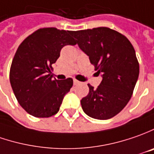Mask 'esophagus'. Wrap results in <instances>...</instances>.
I'll list each match as a JSON object with an SVG mask.
<instances>
[{"label": "esophagus", "instance_id": "34e87169", "mask_svg": "<svg viewBox=\"0 0 154 154\" xmlns=\"http://www.w3.org/2000/svg\"><path fill=\"white\" fill-rule=\"evenodd\" d=\"M73 83H74V85H77V84H79L80 82L79 81H77L76 79H73Z\"/></svg>", "mask_w": 154, "mask_h": 154}]
</instances>
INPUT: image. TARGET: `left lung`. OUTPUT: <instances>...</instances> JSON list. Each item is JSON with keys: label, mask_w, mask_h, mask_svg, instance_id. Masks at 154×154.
Returning a JSON list of instances; mask_svg holds the SVG:
<instances>
[{"label": "left lung", "mask_w": 154, "mask_h": 154, "mask_svg": "<svg viewBox=\"0 0 154 154\" xmlns=\"http://www.w3.org/2000/svg\"><path fill=\"white\" fill-rule=\"evenodd\" d=\"M102 81L81 100L83 112L95 119H109L125 108L139 76L135 51L127 37L107 27L72 31Z\"/></svg>", "instance_id": "1"}]
</instances>
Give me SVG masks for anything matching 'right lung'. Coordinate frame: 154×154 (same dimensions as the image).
Segmentation results:
<instances>
[{"label": "right lung", "mask_w": 154, "mask_h": 154, "mask_svg": "<svg viewBox=\"0 0 154 154\" xmlns=\"http://www.w3.org/2000/svg\"><path fill=\"white\" fill-rule=\"evenodd\" d=\"M72 31L42 28L19 46L10 69V83L19 105L36 118H49L60 107L64 96L73 85L71 77L54 79L52 65L66 45H76Z\"/></svg>", "instance_id": "right-lung-1"}]
</instances>
